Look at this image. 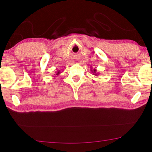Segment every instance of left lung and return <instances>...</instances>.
<instances>
[{
    "label": "left lung",
    "mask_w": 152,
    "mask_h": 152,
    "mask_svg": "<svg viewBox=\"0 0 152 152\" xmlns=\"http://www.w3.org/2000/svg\"><path fill=\"white\" fill-rule=\"evenodd\" d=\"M91 68V72H93V74L95 76H97V75L99 74L98 72H97H97H96V71H97L96 69H93V70H92V68Z\"/></svg>",
    "instance_id": "1"
}]
</instances>
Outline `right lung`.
Returning <instances> with one entry per match:
<instances>
[{
    "instance_id": "obj_1",
    "label": "right lung",
    "mask_w": 152,
    "mask_h": 152,
    "mask_svg": "<svg viewBox=\"0 0 152 152\" xmlns=\"http://www.w3.org/2000/svg\"><path fill=\"white\" fill-rule=\"evenodd\" d=\"M60 74V70H58V71L56 72V74H55V75H59Z\"/></svg>"
}]
</instances>
